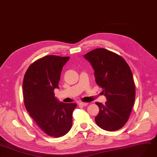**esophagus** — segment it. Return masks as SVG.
<instances>
[{"instance_id":"esophagus-1","label":"esophagus","mask_w":157,"mask_h":157,"mask_svg":"<svg viewBox=\"0 0 157 157\" xmlns=\"http://www.w3.org/2000/svg\"><path fill=\"white\" fill-rule=\"evenodd\" d=\"M78 104H79V105H81V106H86V105H87L88 104V103H86V102H80Z\"/></svg>"}]
</instances>
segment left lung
<instances>
[{
    "label": "left lung",
    "mask_w": 157,
    "mask_h": 157,
    "mask_svg": "<svg viewBox=\"0 0 157 157\" xmlns=\"http://www.w3.org/2000/svg\"><path fill=\"white\" fill-rule=\"evenodd\" d=\"M94 70L96 82L106 97L105 104L96 102L99 113L95 121L100 128L113 131L128 121L135 98L132 72L125 59L104 48L95 49L84 55Z\"/></svg>",
    "instance_id": "obj_1"
}]
</instances>
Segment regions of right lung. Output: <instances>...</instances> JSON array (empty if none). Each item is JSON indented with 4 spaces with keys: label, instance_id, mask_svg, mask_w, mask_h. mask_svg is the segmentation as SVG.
Wrapping results in <instances>:
<instances>
[{
    "label": "right lung",
    "instance_id": "add662e5",
    "mask_svg": "<svg viewBox=\"0 0 157 157\" xmlns=\"http://www.w3.org/2000/svg\"><path fill=\"white\" fill-rule=\"evenodd\" d=\"M69 57L47 56L29 65L24 75L25 107L39 128L50 137H60L72 128L77 104L60 102L55 97L61 73Z\"/></svg>",
    "mask_w": 157,
    "mask_h": 157
}]
</instances>
